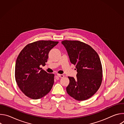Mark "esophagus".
Masks as SVG:
<instances>
[{"label":"esophagus","mask_w":124,"mask_h":124,"mask_svg":"<svg viewBox=\"0 0 124 124\" xmlns=\"http://www.w3.org/2000/svg\"><path fill=\"white\" fill-rule=\"evenodd\" d=\"M57 76L58 77H60V78H63V77H64V76L63 75H62V74H57Z\"/></svg>","instance_id":"1"}]
</instances>
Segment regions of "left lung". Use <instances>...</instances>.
<instances>
[{"mask_svg": "<svg viewBox=\"0 0 124 124\" xmlns=\"http://www.w3.org/2000/svg\"><path fill=\"white\" fill-rule=\"evenodd\" d=\"M67 50L70 62L75 65L77 78L69 77L67 93L78 101H84L93 96L101 85L102 70L97 52L89 45L78 41L61 42Z\"/></svg>", "mask_w": 124, "mask_h": 124, "instance_id": "8db88e82", "label": "left lung"}]
</instances>
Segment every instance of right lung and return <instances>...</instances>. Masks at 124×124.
Masks as SVG:
<instances>
[{
	"label": "right lung",
	"instance_id": "1",
	"mask_svg": "<svg viewBox=\"0 0 124 124\" xmlns=\"http://www.w3.org/2000/svg\"><path fill=\"white\" fill-rule=\"evenodd\" d=\"M58 42L38 41L26 45L17 56L15 79L21 90L34 100L48 94L54 83V74H48L40 66H45L49 51Z\"/></svg>",
	"mask_w": 124,
	"mask_h": 124
}]
</instances>
